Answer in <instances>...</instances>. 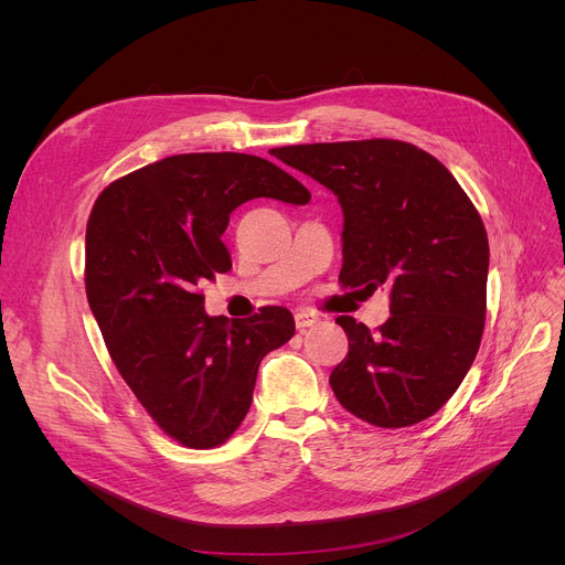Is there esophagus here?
Returning a JSON list of instances; mask_svg holds the SVG:
<instances>
[{"instance_id":"obj_1","label":"esophagus","mask_w":565,"mask_h":565,"mask_svg":"<svg viewBox=\"0 0 565 565\" xmlns=\"http://www.w3.org/2000/svg\"><path fill=\"white\" fill-rule=\"evenodd\" d=\"M320 318L311 311H298L295 313V324H298V330H307V328H313V324H318Z\"/></svg>"}]
</instances>
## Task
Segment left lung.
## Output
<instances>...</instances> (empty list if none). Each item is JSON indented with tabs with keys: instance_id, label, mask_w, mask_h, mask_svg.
I'll use <instances>...</instances> for the list:
<instances>
[{
	"instance_id": "1",
	"label": "left lung",
	"mask_w": 565,
	"mask_h": 565,
	"mask_svg": "<svg viewBox=\"0 0 565 565\" xmlns=\"http://www.w3.org/2000/svg\"><path fill=\"white\" fill-rule=\"evenodd\" d=\"M277 158L332 190L343 207V288L392 290L371 332L339 316L348 358L339 403L366 424L405 428L447 403L486 328L490 247L483 220L437 158L398 139L284 146Z\"/></svg>"
}]
</instances>
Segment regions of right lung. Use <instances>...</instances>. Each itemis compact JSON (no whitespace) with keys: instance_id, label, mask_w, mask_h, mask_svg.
<instances>
[{"instance_id":"obj_1","label":"right lung","mask_w":565,"mask_h":565,"mask_svg":"<svg viewBox=\"0 0 565 565\" xmlns=\"http://www.w3.org/2000/svg\"><path fill=\"white\" fill-rule=\"evenodd\" d=\"M258 196L311 199L270 160L185 153L118 178L88 215L84 284L109 358L148 417L190 449L237 430L260 360L295 334L284 307L231 322L203 311L199 286L231 267L228 217Z\"/></svg>"}]
</instances>
